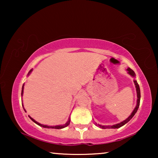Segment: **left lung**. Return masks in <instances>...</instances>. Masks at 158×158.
<instances>
[{
    "instance_id": "obj_1",
    "label": "left lung",
    "mask_w": 158,
    "mask_h": 158,
    "mask_svg": "<svg viewBox=\"0 0 158 158\" xmlns=\"http://www.w3.org/2000/svg\"><path fill=\"white\" fill-rule=\"evenodd\" d=\"M127 73L129 75H131V77H135L136 75H135V73L134 72V71L131 70V68H128L127 69ZM134 83H135V88H136V91H137V105H136V106L135 109H134L133 111L131 112V115L129 116L128 118H127L126 119L123 121V122H121L120 123H118V124H114V125H111V126H104V125H101V124H98L97 123H95V124L96 125V126H98L100 127V128L101 129H118V128H120L121 127L124 126V124H126L127 122H129L131 118H132V117L134 116H135V114L137 113V110L138 109H139V103H140V97H141V96H140V89H139V85H138L137 82L136 80H134Z\"/></svg>"
}]
</instances>
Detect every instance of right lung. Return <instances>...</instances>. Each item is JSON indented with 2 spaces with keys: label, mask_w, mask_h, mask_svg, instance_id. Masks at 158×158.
Instances as JSON below:
<instances>
[{
  "label": "right lung",
  "mask_w": 158,
  "mask_h": 158,
  "mask_svg": "<svg viewBox=\"0 0 158 158\" xmlns=\"http://www.w3.org/2000/svg\"><path fill=\"white\" fill-rule=\"evenodd\" d=\"M32 69L31 70H29V73H28V76H29V75H30V73H31V72H32ZM23 86H24V84H23V86H22V90H21V96H23ZM22 106H23V104H22ZM23 109H24V108H23ZM24 111H26V110L24 109ZM29 117L31 118V119L33 121V122L35 123V124H38L39 126H40V127H44V128H48V129H63V128H64V127H68L69 124H70V117H69V118H68V122H67L65 124H62V125H57V126H47V125H44V124H40V123H39V122H36V121H35L34 119L33 118H31V116H29Z\"/></svg>",
  "instance_id": "obj_1"
}]
</instances>
